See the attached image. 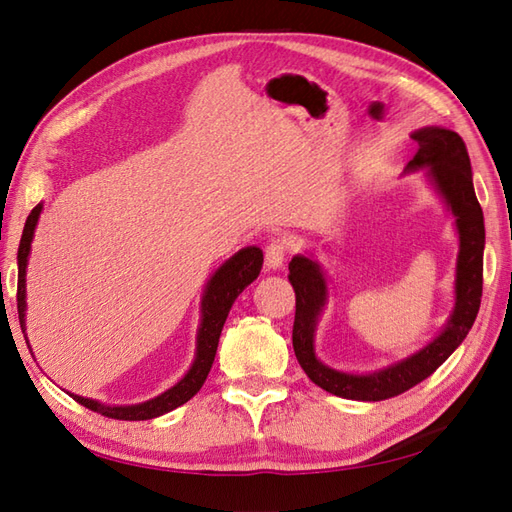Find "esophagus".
I'll list each match as a JSON object with an SVG mask.
<instances>
[{"label":"esophagus","mask_w":512,"mask_h":512,"mask_svg":"<svg viewBox=\"0 0 512 512\" xmlns=\"http://www.w3.org/2000/svg\"><path fill=\"white\" fill-rule=\"evenodd\" d=\"M286 260V243L282 239H273L265 247V265L269 271L280 269Z\"/></svg>","instance_id":"obj_1"}]
</instances>
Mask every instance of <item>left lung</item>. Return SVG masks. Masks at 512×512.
Masks as SVG:
<instances>
[{
  "mask_svg": "<svg viewBox=\"0 0 512 512\" xmlns=\"http://www.w3.org/2000/svg\"><path fill=\"white\" fill-rule=\"evenodd\" d=\"M418 151L404 173L423 170L446 211L453 215L459 252L455 265V307L438 335L401 361L376 371H344L322 363L316 354V327L329 303V277L312 252L292 256L288 280L297 294L292 346L307 378L331 395L356 401H382L429 378L459 344L476 320L483 297L485 220L480 209L466 143L453 130L427 126L410 134Z\"/></svg>",
  "mask_w": 512,
  "mask_h": 512,
  "instance_id": "obj_1",
  "label": "left lung"
}]
</instances>
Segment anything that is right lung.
<instances>
[{
    "label": "right lung",
    "mask_w": 512,
    "mask_h": 512,
    "mask_svg": "<svg viewBox=\"0 0 512 512\" xmlns=\"http://www.w3.org/2000/svg\"><path fill=\"white\" fill-rule=\"evenodd\" d=\"M42 203L36 205L29 213V218L23 228V237L19 243V254H17V265H19V288H17V309H19V322L23 333L25 327V312H27V288H25V275H27V262L29 252H32V241L34 232L42 213ZM262 269V250L258 245H247L237 254H232L228 260L211 273V277L205 284L203 297H200V322L196 331V352L190 369L185 371L183 378L177 380L170 389L160 393L158 397L141 401V404H130V406H117V404H102L98 399H89L68 393L74 401H79L81 406L94 410L98 414H104L108 418H119V421H149V418L162 416L170 410L183 406L185 401H190L200 386L205 384L215 352H218V342L224 329V322L228 318V312L232 303L239 297V294L250 286ZM25 342L29 346V339L25 333ZM32 350V346H29ZM34 354V352H32Z\"/></svg>",
    "instance_id": "right-lung-1"
}]
</instances>
